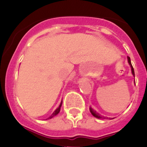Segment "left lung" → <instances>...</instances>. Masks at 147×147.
<instances>
[{"label":"left lung","instance_id":"1","mask_svg":"<svg viewBox=\"0 0 147 147\" xmlns=\"http://www.w3.org/2000/svg\"><path fill=\"white\" fill-rule=\"evenodd\" d=\"M127 61H128V63H129V66H130V68H131V71H132V74H133V75L134 76L135 78V72H134V69H133V66H132V64H131V61H130V58L129 57V56H127ZM90 110V112H91V113H92V115H93L94 117H96V118L97 119H106L107 117H105V116H101V115H100V113H98L96 111H94V109H92L91 107H90L89 108ZM111 119V118H110ZM114 119V118H113Z\"/></svg>","mask_w":147,"mask_h":147}]
</instances>
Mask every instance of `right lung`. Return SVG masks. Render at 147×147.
I'll return each instance as SVG.
<instances>
[{"label":"right lung","mask_w":147,"mask_h":147,"mask_svg":"<svg viewBox=\"0 0 147 147\" xmlns=\"http://www.w3.org/2000/svg\"><path fill=\"white\" fill-rule=\"evenodd\" d=\"M61 105H62V101H61V102L60 103V105H59V108H56V109L55 110V111H54L53 113L52 114H51V116H50V117H48V118H47V119H52L53 117H54V116H56V115H57L58 113H59V112H60V110H61Z\"/></svg>","instance_id":"1"}]
</instances>
